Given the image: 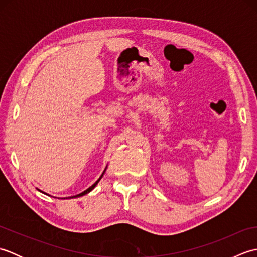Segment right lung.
Masks as SVG:
<instances>
[{
    "instance_id": "right-lung-1",
    "label": "right lung",
    "mask_w": 257,
    "mask_h": 257,
    "mask_svg": "<svg viewBox=\"0 0 257 257\" xmlns=\"http://www.w3.org/2000/svg\"><path fill=\"white\" fill-rule=\"evenodd\" d=\"M105 171H106V169H105ZM105 171H103V172H102V174H101V176H100V178H99V179H98V180H97V181H96V182H95L94 184H92V185H91V187H89L88 189H87L86 191H84V192H81L80 194H77V195H75V196H73V198H77V196H81V195H84V194H87V193H88V192H90V191H91L92 189H94V188L96 187V184H97L98 182H99V180H100V179H101V177L103 176V173H105Z\"/></svg>"
}]
</instances>
